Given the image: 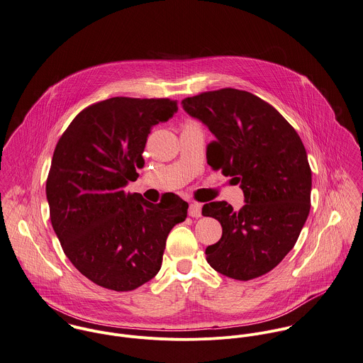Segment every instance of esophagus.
<instances>
[{"label": "esophagus", "mask_w": 363, "mask_h": 363, "mask_svg": "<svg viewBox=\"0 0 363 363\" xmlns=\"http://www.w3.org/2000/svg\"><path fill=\"white\" fill-rule=\"evenodd\" d=\"M202 215V205L201 203H196V202H192L189 205V216L192 218H201Z\"/></svg>", "instance_id": "34e87169"}]
</instances>
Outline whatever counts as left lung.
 Listing matches in <instances>:
<instances>
[{
	"instance_id": "8db88e82",
	"label": "left lung",
	"mask_w": 363,
	"mask_h": 363,
	"mask_svg": "<svg viewBox=\"0 0 363 363\" xmlns=\"http://www.w3.org/2000/svg\"><path fill=\"white\" fill-rule=\"evenodd\" d=\"M184 111L215 136L208 164L233 177L245 205L211 202L203 216L218 218L221 238L206 248L218 274L250 281L272 271L293 248L310 212L311 169L289 122L251 92L234 88L182 99Z\"/></svg>"
}]
</instances>
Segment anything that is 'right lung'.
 Returning a JSON list of instances; mask_svg holds the SVG:
<instances>
[{
    "label": "right lung",
    "instance_id": "add662e5",
    "mask_svg": "<svg viewBox=\"0 0 363 363\" xmlns=\"http://www.w3.org/2000/svg\"><path fill=\"white\" fill-rule=\"evenodd\" d=\"M177 111L168 98H109L81 111L55 148L46 181L53 230L74 267L102 288L152 279L171 228L186 218L188 203L174 194L151 203L125 192L145 167L151 128Z\"/></svg>",
    "mask_w": 363,
    "mask_h": 363
}]
</instances>
